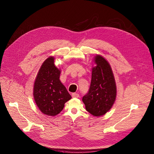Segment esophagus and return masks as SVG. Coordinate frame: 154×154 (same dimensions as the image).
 <instances>
[{
    "label": "esophagus",
    "instance_id": "34e87169",
    "mask_svg": "<svg viewBox=\"0 0 154 154\" xmlns=\"http://www.w3.org/2000/svg\"><path fill=\"white\" fill-rule=\"evenodd\" d=\"M72 97H75V98H78L79 97V94L77 93H72Z\"/></svg>",
    "mask_w": 154,
    "mask_h": 154
}]
</instances>
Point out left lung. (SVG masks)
Instances as JSON below:
<instances>
[{
    "label": "left lung",
    "instance_id": "left-lung-1",
    "mask_svg": "<svg viewBox=\"0 0 154 154\" xmlns=\"http://www.w3.org/2000/svg\"><path fill=\"white\" fill-rule=\"evenodd\" d=\"M96 67L92 69V80L82 101L87 112L94 116L104 115L111 109L116 97V85L110 66L100 55L95 57Z\"/></svg>",
    "mask_w": 154,
    "mask_h": 154
}]
</instances>
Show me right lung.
Returning a JSON list of instances; mask_svg holds the SVG:
<instances>
[{
	"mask_svg": "<svg viewBox=\"0 0 154 154\" xmlns=\"http://www.w3.org/2000/svg\"><path fill=\"white\" fill-rule=\"evenodd\" d=\"M54 58L50 57L42 63L37 75L34 97L43 114L54 116L63 110L64 104L72 97L60 81V71L55 67Z\"/></svg>",
	"mask_w": 154,
	"mask_h": 154,
	"instance_id": "add662e5",
	"label": "right lung"
}]
</instances>
